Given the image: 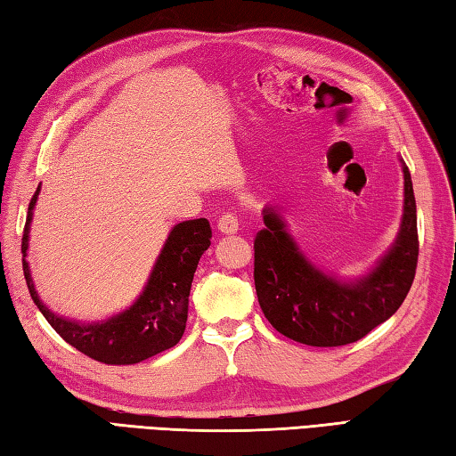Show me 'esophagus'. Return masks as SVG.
I'll return each instance as SVG.
<instances>
[{"label":"esophagus","instance_id":"1","mask_svg":"<svg viewBox=\"0 0 456 456\" xmlns=\"http://www.w3.org/2000/svg\"><path fill=\"white\" fill-rule=\"evenodd\" d=\"M217 229L223 235H235L239 231V219L233 216V213H225V216L219 217Z\"/></svg>","mask_w":456,"mask_h":456}]
</instances>
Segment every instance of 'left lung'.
<instances>
[{
	"label": "left lung",
	"mask_w": 456,
	"mask_h": 456,
	"mask_svg": "<svg viewBox=\"0 0 456 456\" xmlns=\"http://www.w3.org/2000/svg\"><path fill=\"white\" fill-rule=\"evenodd\" d=\"M403 167V217L395 243L373 271L340 281L316 269L287 231L281 211H263L255 239V289L263 314L294 342L336 347L358 342L403 305L419 256L417 208L409 167Z\"/></svg>",
	"instance_id": "8db88e82"
}]
</instances>
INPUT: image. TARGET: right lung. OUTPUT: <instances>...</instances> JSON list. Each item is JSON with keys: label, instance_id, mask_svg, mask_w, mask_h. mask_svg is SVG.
Listing matches in <instances>:
<instances>
[{"label": "right lung", "instance_id": "1", "mask_svg": "<svg viewBox=\"0 0 456 456\" xmlns=\"http://www.w3.org/2000/svg\"><path fill=\"white\" fill-rule=\"evenodd\" d=\"M39 191L41 185L33 193L25 219L21 239L23 274L33 302L62 340L88 358L109 365L140 363L180 342L185 332L193 273L198 269L201 255L211 245L209 221H183L169 231L144 290L128 310L102 322L80 324L77 320L62 318L49 310L35 290L25 256L29 248V229Z\"/></svg>", "mask_w": 456, "mask_h": 456}]
</instances>
